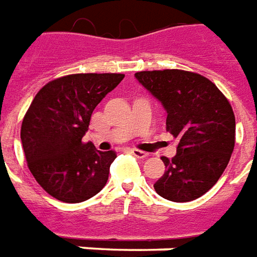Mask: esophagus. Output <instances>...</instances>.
I'll list each match as a JSON object with an SVG mask.
<instances>
[{"instance_id": "1", "label": "esophagus", "mask_w": 257, "mask_h": 257, "mask_svg": "<svg viewBox=\"0 0 257 257\" xmlns=\"http://www.w3.org/2000/svg\"><path fill=\"white\" fill-rule=\"evenodd\" d=\"M130 154L134 155L136 158H140V159H144V158H147V156H148V154H147V152L140 151V149H132V151H130Z\"/></svg>"}]
</instances>
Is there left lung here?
<instances>
[{
  "mask_svg": "<svg viewBox=\"0 0 257 257\" xmlns=\"http://www.w3.org/2000/svg\"><path fill=\"white\" fill-rule=\"evenodd\" d=\"M136 79L166 109V130L177 154L162 156L166 172L154 184L167 201L190 202L212 188L235 145V116L228 99L201 74L178 69L138 72Z\"/></svg>",
  "mask_w": 257,
  "mask_h": 257,
  "instance_id": "8db88e82",
  "label": "left lung"
}]
</instances>
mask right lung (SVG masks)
<instances>
[{
	"label": "right lung",
	"mask_w": 257,
	"mask_h": 257,
	"mask_svg": "<svg viewBox=\"0 0 257 257\" xmlns=\"http://www.w3.org/2000/svg\"><path fill=\"white\" fill-rule=\"evenodd\" d=\"M124 74L79 73L45 84L23 117L21 140L29 170L55 199L87 201L105 187L114 151L83 143L91 114Z\"/></svg>",
	"instance_id": "add662e5"
}]
</instances>
